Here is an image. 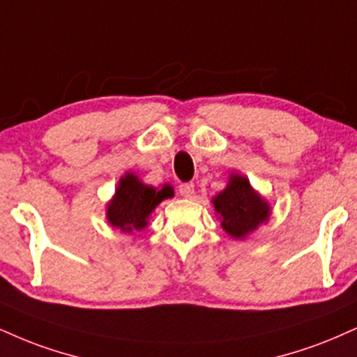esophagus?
Here are the masks:
<instances>
[{"instance_id":"1","label":"esophagus","mask_w":357,"mask_h":357,"mask_svg":"<svg viewBox=\"0 0 357 357\" xmlns=\"http://www.w3.org/2000/svg\"><path fill=\"white\" fill-rule=\"evenodd\" d=\"M178 191L183 197H190V196H192V192H195V184H192V183H181V184H179Z\"/></svg>"}]
</instances>
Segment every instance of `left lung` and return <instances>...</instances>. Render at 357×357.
<instances>
[{"label":"left lung","instance_id":"8db88e82","mask_svg":"<svg viewBox=\"0 0 357 357\" xmlns=\"http://www.w3.org/2000/svg\"><path fill=\"white\" fill-rule=\"evenodd\" d=\"M213 203L221 216V226L233 238H244L269 218V206L239 174L231 176L227 188L214 197Z\"/></svg>","mask_w":357,"mask_h":357}]
</instances>
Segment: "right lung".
I'll return each mask as SVG.
<instances>
[{"label": "right lung", "instance_id": "1", "mask_svg": "<svg viewBox=\"0 0 357 357\" xmlns=\"http://www.w3.org/2000/svg\"><path fill=\"white\" fill-rule=\"evenodd\" d=\"M173 196L169 186L156 191L151 186H144L136 176L126 174L119 181L114 199L108 204V221L111 226L131 233L132 229H143L148 225V216L166 197Z\"/></svg>", "mask_w": 357, "mask_h": 357}]
</instances>
